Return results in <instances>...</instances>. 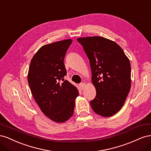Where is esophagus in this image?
<instances>
[{
	"label": "esophagus",
	"mask_w": 151,
	"mask_h": 151,
	"mask_svg": "<svg viewBox=\"0 0 151 151\" xmlns=\"http://www.w3.org/2000/svg\"><path fill=\"white\" fill-rule=\"evenodd\" d=\"M79 86L80 89H81V90H83V89L84 88V87H85V84H84V83H82L79 84Z\"/></svg>",
	"instance_id": "1"
}]
</instances>
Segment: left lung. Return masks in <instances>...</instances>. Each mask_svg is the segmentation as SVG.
I'll return each instance as SVG.
<instances>
[{
	"label": "left lung",
	"mask_w": 151,
	"mask_h": 151,
	"mask_svg": "<svg viewBox=\"0 0 151 151\" xmlns=\"http://www.w3.org/2000/svg\"><path fill=\"white\" fill-rule=\"evenodd\" d=\"M89 60L96 96L91 101L93 111L111 116L123 106L131 86L129 59L115 42L101 36L77 38Z\"/></svg>",
	"instance_id": "left-lung-1"
}]
</instances>
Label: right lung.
I'll return each instance as SVG.
<instances>
[{"label": "right lung", "mask_w": 151, "mask_h": 151, "mask_svg": "<svg viewBox=\"0 0 151 151\" xmlns=\"http://www.w3.org/2000/svg\"><path fill=\"white\" fill-rule=\"evenodd\" d=\"M72 42L68 39L41 47L32 58L28 74L36 103L45 115L57 123L65 122L73 115L75 99L79 96L78 89L64 80L67 70L63 60Z\"/></svg>", "instance_id": "obj_1"}]
</instances>
